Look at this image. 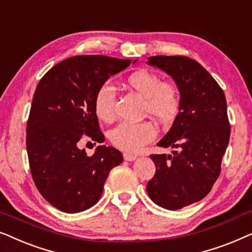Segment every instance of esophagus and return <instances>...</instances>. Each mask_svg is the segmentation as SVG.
<instances>
[{"mask_svg": "<svg viewBox=\"0 0 252 252\" xmlns=\"http://www.w3.org/2000/svg\"><path fill=\"white\" fill-rule=\"evenodd\" d=\"M136 158H137L136 155L128 154V153H125V154H124V159L127 160V161H133V160H135Z\"/></svg>", "mask_w": 252, "mask_h": 252, "instance_id": "1", "label": "esophagus"}]
</instances>
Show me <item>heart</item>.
Instances as JSON below:
<instances>
[{"instance_id":"1","label":"heart","mask_w":252,"mask_h":252,"mask_svg":"<svg viewBox=\"0 0 252 252\" xmlns=\"http://www.w3.org/2000/svg\"><path fill=\"white\" fill-rule=\"evenodd\" d=\"M127 86L144 98V112L161 124L171 123L180 109V94L171 82L161 81V78L153 71L141 68L127 78ZM113 88L103 84L96 92L94 109L102 122L110 123L115 119ZM157 135L156 127L150 122L122 123L110 133V140L119 149L136 153L144 144L149 143Z\"/></svg>"}]
</instances>
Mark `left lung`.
I'll return each instance as SVG.
<instances>
[{
	"label": "left lung",
	"instance_id": "1",
	"mask_svg": "<svg viewBox=\"0 0 252 252\" xmlns=\"http://www.w3.org/2000/svg\"><path fill=\"white\" fill-rule=\"evenodd\" d=\"M147 64L171 75L180 93L179 113L157 143L175 150L151 155L156 173L147 185L151 201L174 211L204 198L219 177L230 135L226 97L212 75L191 58L153 56Z\"/></svg>",
	"mask_w": 252,
	"mask_h": 252
}]
</instances>
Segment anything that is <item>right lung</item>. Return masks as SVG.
I'll return each instance as SVG.
<instances>
[{
	"instance_id": "1",
	"label": "right lung",
	"mask_w": 252,
	"mask_h": 252,
	"mask_svg": "<svg viewBox=\"0 0 252 252\" xmlns=\"http://www.w3.org/2000/svg\"><path fill=\"white\" fill-rule=\"evenodd\" d=\"M130 63L102 55L70 57L37 85L27 122V155L40 194L61 211L77 213L95 205L110 171L123 163L113 147L98 146L88 156L78 146L82 135L104 142L94 109L96 92Z\"/></svg>"
}]
</instances>
